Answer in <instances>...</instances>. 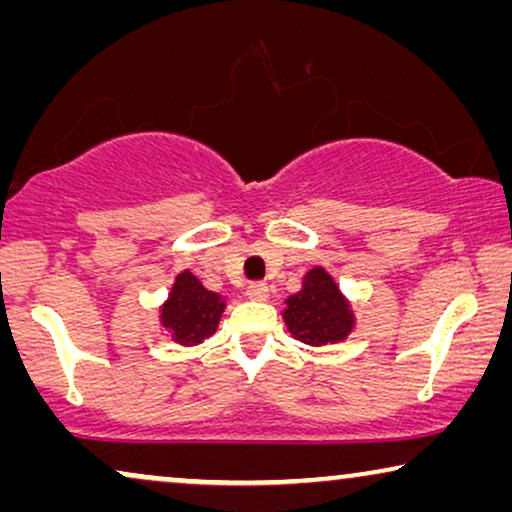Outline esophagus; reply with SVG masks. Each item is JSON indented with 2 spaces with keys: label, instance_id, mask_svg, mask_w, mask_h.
<instances>
[{
  "label": "esophagus",
  "instance_id": "obj_1",
  "mask_svg": "<svg viewBox=\"0 0 512 512\" xmlns=\"http://www.w3.org/2000/svg\"><path fill=\"white\" fill-rule=\"evenodd\" d=\"M268 284L265 282H251L249 286H247V298H251V300H265L268 298Z\"/></svg>",
  "mask_w": 512,
  "mask_h": 512
}]
</instances>
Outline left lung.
<instances>
[{"instance_id": "obj_1", "label": "left lung", "mask_w": 512, "mask_h": 512, "mask_svg": "<svg viewBox=\"0 0 512 512\" xmlns=\"http://www.w3.org/2000/svg\"><path fill=\"white\" fill-rule=\"evenodd\" d=\"M286 328L305 345H326V342L345 340L352 331V312L347 300L340 296L338 286L321 268L305 275L303 289L286 300Z\"/></svg>"}]
</instances>
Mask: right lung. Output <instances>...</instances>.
<instances>
[{"instance_id": "obj_1", "label": "right lung", "mask_w": 512, "mask_h": 512, "mask_svg": "<svg viewBox=\"0 0 512 512\" xmlns=\"http://www.w3.org/2000/svg\"><path fill=\"white\" fill-rule=\"evenodd\" d=\"M221 312V298L207 291L191 272H181L163 307V326L181 345H198L216 331Z\"/></svg>"}]
</instances>
